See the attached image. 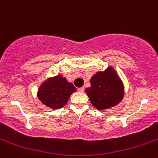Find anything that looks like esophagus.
I'll return each mask as SVG.
<instances>
[{"instance_id": "34e87169", "label": "esophagus", "mask_w": 158, "mask_h": 158, "mask_svg": "<svg viewBox=\"0 0 158 158\" xmlns=\"http://www.w3.org/2000/svg\"><path fill=\"white\" fill-rule=\"evenodd\" d=\"M78 92H85V89H84V88H82V87H81V88H79L77 89Z\"/></svg>"}]
</instances>
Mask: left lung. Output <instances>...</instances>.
Returning a JSON list of instances; mask_svg holds the SVG:
<instances>
[{"label":"left lung","instance_id":"obj_1","mask_svg":"<svg viewBox=\"0 0 158 158\" xmlns=\"http://www.w3.org/2000/svg\"><path fill=\"white\" fill-rule=\"evenodd\" d=\"M91 86L85 89L91 103L98 110L118 104L124 96V86L113 68L98 72L91 78Z\"/></svg>","mask_w":158,"mask_h":158}]
</instances>
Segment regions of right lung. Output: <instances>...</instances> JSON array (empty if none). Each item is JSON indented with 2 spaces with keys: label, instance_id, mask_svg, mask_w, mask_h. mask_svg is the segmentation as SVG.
I'll return each mask as SVG.
<instances>
[{
  "label": "right lung",
  "instance_id": "obj_1",
  "mask_svg": "<svg viewBox=\"0 0 158 158\" xmlns=\"http://www.w3.org/2000/svg\"><path fill=\"white\" fill-rule=\"evenodd\" d=\"M75 92L76 89L73 84L58 75L44 82L38 89L37 95L43 104L55 109L63 108Z\"/></svg>",
  "mask_w": 158,
  "mask_h": 158
}]
</instances>
